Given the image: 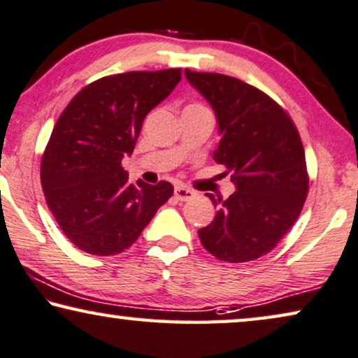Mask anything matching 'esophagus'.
Segmentation results:
<instances>
[{"label": "esophagus", "instance_id": "34e87169", "mask_svg": "<svg viewBox=\"0 0 358 358\" xmlns=\"http://www.w3.org/2000/svg\"><path fill=\"white\" fill-rule=\"evenodd\" d=\"M173 194H175V198H177L178 201H188L191 198H194L196 193H194L193 189L186 188V186H183V185H178V186H175Z\"/></svg>", "mask_w": 358, "mask_h": 358}]
</instances>
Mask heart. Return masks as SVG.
I'll return each instance as SVG.
<instances>
[{
	"label": "heart",
	"mask_w": 358,
	"mask_h": 358,
	"mask_svg": "<svg viewBox=\"0 0 358 358\" xmlns=\"http://www.w3.org/2000/svg\"><path fill=\"white\" fill-rule=\"evenodd\" d=\"M198 105H199V103H198Z\"/></svg>",
	"instance_id": "heart-1"
}]
</instances>
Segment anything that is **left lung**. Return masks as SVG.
Instances as JSON below:
<instances>
[{
	"label": "left lung",
	"mask_w": 358,
	"mask_h": 358,
	"mask_svg": "<svg viewBox=\"0 0 358 358\" xmlns=\"http://www.w3.org/2000/svg\"><path fill=\"white\" fill-rule=\"evenodd\" d=\"M213 105L222 134L214 152L236 191L227 199L208 194L219 210L199 229L217 259L246 263L268 255L299 219L308 194V170L299 129L285 108L245 80L185 69Z\"/></svg>",
	"instance_id": "obj_1"
}]
</instances>
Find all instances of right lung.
Segmentation results:
<instances>
[{"mask_svg":"<svg viewBox=\"0 0 358 358\" xmlns=\"http://www.w3.org/2000/svg\"><path fill=\"white\" fill-rule=\"evenodd\" d=\"M180 79L181 68L100 78L59 115L40 181L55 220L79 250L97 256L128 250L173 194L169 181H129L122 160L134 150L145 115Z\"/></svg>","mask_w":358,"mask_h":358,"instance_id":"right-lung-1","label":"right lung"}]
</instances>
